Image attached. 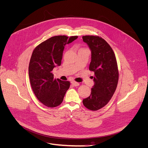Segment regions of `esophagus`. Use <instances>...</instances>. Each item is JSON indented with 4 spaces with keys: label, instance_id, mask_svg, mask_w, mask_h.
Instances as JSON below:
<instances>
[{
    "label": "esophagus",
    "instance_id": "esophagus-1",
    "mask_svg": "<svg viewBox=\"0 0 148 148\" xmlns=\"http://www.w3.org/2000/svg\"><path fill=\"white\" fill-rule=\"evenodd\" d=\"M71 84L73 85V86H78L79 84V83H78V82H75V81H71Z\"/></svg>",
    "mask_w": 148,
    "mask_h": 148
}]
</instances>
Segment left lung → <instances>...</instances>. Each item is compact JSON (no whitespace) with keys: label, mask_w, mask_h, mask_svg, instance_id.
Masks as SVG:
<instances>
[{"label":"left lung","mask_w":148,"mask_h":148,"mask_svg":"<svg viewBox=\"0 0 148 148\" xmlns=\"http://www.w3.org/2000/svg\"><path fill=\"white\" fill-rule=\"evenodd\" d=\"M82 39L91 51L89 70L95 73L91 94L82 102L88 109L97 111L108 104L116 89L119 79L116 59L111 46L101 37L84 36Z\"/></svg>","instance_id":"obj_1"}]
</instances>
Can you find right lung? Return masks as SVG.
<instances>
[{
  "label": "right lung",
  "instance_id": "obj_1",
  "mask_svg": "<svg viewBox=\"0 0 148 148\" xmlns=\"http://www.w3.org/2000/svg\"><path fill=\"white\" fill-rule=\"evenodd\" d=\"M77 36H56L37 45L33 51L29 65V77L32 90L37 99L48 107H55L63 101L70 83L53 78L52 71L61 64L66 44Z\"/></svg>",
  "mask_w": 148,
  "mask_h": 148
}]
</instances>
